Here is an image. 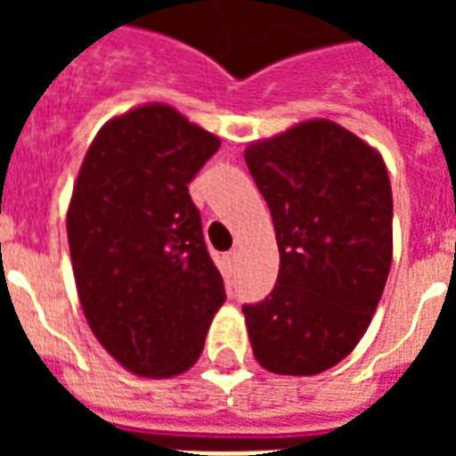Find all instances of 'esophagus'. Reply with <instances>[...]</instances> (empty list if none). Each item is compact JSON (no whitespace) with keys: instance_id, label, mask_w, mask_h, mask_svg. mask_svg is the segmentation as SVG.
Listing matches in <instances>:
<instances>
[{"instance_id":"1","label":"esophagus","mask_w":456,"mask_h":456,"mask_svg":"<svg viewBox=\"0 0 456 456\" xmlns=\"http://www.w3.org/2000/svg\"><path fill=\"white\" fill-rule=\"evenodd\" d=\"M224 260H227L229 265H234L236 260H239V250H229L227 256H224Z\"/></svg>"}]
</instances>
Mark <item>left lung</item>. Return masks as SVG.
I'll use <instances>...</instances> for the list:
<instances>
[{"label":"left lung","instance_id":"1","mask_svg":"<svg viewBox=\"0 0 456 456\" xmlns=\"http://www.w3.org/2000/svg\"><path fill=\"white\" fill-rule=\"evenodd\" d=\"M277 232L272 293L243 305L256 360L286 376L322 374L367 331L393 260V191L383 158L331 120L246 149Z\"/></svg>","mask_w":456,"mask_h":456}]
</instances>
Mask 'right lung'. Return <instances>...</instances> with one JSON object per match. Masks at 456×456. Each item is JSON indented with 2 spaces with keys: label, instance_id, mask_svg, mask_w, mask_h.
I'll return each mask as SVG.
<instances>
[{
  "label": "right lung",
  "instance_id": "right-lung-1",
  "mask_svg": "<svg viewBox=\"0 0 456 456\" xmlns=\"http://www.w3.org/2000/svg\"><path fill=\"white\" fill-rule=\"evenodd\" d=\"M220 139L163 103L103 125L68 208L75 284L92 331L132 374L177 376L227 300L189 184Z\"/></svg>",
  "mask_w": 456,
  "mask_h": 456
}]
</instances>
